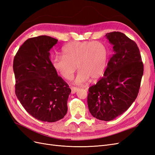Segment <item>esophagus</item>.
Returning <instances> with one entry per match:
<instances>
[{
    "label": "esophagus",
    "instance_id": "34e87169",
    "mask_svg": "<svg viewBox=\"0 0 155 155\" xmlns=\"http://www.w3.org/2000/svg\"><path fill=\"white\" fill-rule=\"evenodd\" d=\"M70 89H71L72 94H74V93H76L79 90V88L75 87H70Z\"/></svg>",
    "mask_w": 155,
    "mask_h": 155
}]
</instances>
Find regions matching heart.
Returning <instances> with one entry per match:
<instances>
[{
    "label": "heart",
    "mask_w": 155,
    "mask_h": 155,
    "mask_svg": "<svg viewBox=\"0 0 155 155\" xmlns=\"http://www.w3.org/2000/svg\"><path fill=\"white\" fill-rule=\"evenodd\" d=\"M63 55H55L51 65L61 76L70 80L78 68L79 70L75 83L80 85L91 79L101 78L107 67L109 50L100 41L70 42L63 48Z\"/></svg>",
    "instance_id": "b5f03b06"
}]
</instances>
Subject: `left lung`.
<instances>
[{"label": "left lung", "mask_w": 155, "mask_h": 155, "mask_svg": "<svg viewBox=\"0 0 155 155\" xmlns=\"http://www.w3.org/2000/svg\"><path fill=\"white\" fill-rule=\"evenodd\" d=\"M113 45L102 77L89 87L87 104L94 118L110 121L127 110L138 96L143 64L137 43L120 31L105 35Z\"/></svg>", "instance_id": "8db88e82"}]
</instances>
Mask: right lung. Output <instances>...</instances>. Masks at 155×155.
<instances>
[{
  "label": "right lung",
  "instance_id": "1",
  "mask_svg": "<svg viewBox=\"0 0 155 155\" xmlns=\"http://www.w3.org/2000/svg\"><path fill=\"white\" fill-rule=\"evenodd\" d=\"M58 39L41 35L27 39L14 57L15 92L28 113L55 122L66 115L71 90L51 65L50 50Z\"/></svg>",
  "mask_w": 155,
  "mask_h": 155
}]
</instances>
